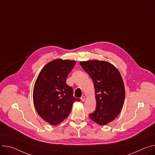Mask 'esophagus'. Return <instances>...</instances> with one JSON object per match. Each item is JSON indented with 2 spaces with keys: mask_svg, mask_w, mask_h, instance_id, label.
<instances>
[{
  "mask_svg": "<svg viewBox=\"0 0 155 155\" xmlns=\"http://www.w3.org/2000/svg\"><path fill=\"white\" fill-rule=\"evenodd\" d=\"M81 101H84L85 100V97L84 96H81Z\"/></svg>",
  "mask_w": 155,
  "mask_h": 155,
  "instance_id": "1",
  "label": "esophagus"
}]
</instances>
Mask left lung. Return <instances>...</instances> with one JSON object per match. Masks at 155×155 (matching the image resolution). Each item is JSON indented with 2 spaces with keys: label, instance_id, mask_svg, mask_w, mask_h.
Segmentation results:
<instances>
[{
  "label": "left lung",
  "instance_id": "8db88e82",
  "mask_svg": "<svg viewBox=\"0 0 155 155\" xmlns=\"http://www.w3.org/2000/svg\"><path fill=\"white\" fill-rule=\"evenodd\" d=\"M93 81L96 110L89 116L101 125L114 120L120 112L125 100L124 84L119 70L110 63L102 61L80 62Z\"/></svg>",
  "mask_w": 155,
  "mask_h": 155
}]
</instances>
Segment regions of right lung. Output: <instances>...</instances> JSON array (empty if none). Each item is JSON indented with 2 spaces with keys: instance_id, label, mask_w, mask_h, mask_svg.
<instances>
[{
  "instance_id": "right-lung-1",
  "label": "right lung",
  "mask_w": 155,
  "mask_h": 155,
  "mask_svg": "<svg viewBox=\"0 0 155 155\" xmlns=\"http://www.w3.org/2000/svg\"><path fill=\"white\" fill-rule=\"evenodd\" d=\"M76 62L55 59L47 64L35 83L33 103L39 116L46 122L56 125L67 119L72 104L80 99L73 96V88L66 80Z\"/></svg>"
}]
</instances>
